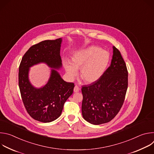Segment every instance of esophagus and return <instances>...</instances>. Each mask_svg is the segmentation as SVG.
<instances>
[{
  "label": "esophagus",
  "mask_w": 154,
  "mask_h": 154,
  "mask_svg": "<svg viewBox=\"0 0 154 154\" xmlns=\"http://www.w3.org/2000/svg\"><path fill=\"white\" fill-rule=\"evenodd\" d=\"M79 91H80L79 87L78 86L75 85V87H74V93H78V92H79Z\"/></svg>",
  "instance_id": "1"
}]
</instances>
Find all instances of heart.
<instances>
[{
	"mask_svg": "<svg viewBox=\"0 0 154 154\" xmlns=\"http://www.w3.org/2000/svg\"><path fill=\"white\" fill-rule=\"evenodd\" d=\"M72 63L66 61L64 68L69 79L72 80L77 75L86 83L97 82L104 74L109 61V53L91 46L76 52L72 57Z\"/></svg>",
	"mask_w": 154,
	"mask_h": 154,
	"instance_id": "b5f03b06",
	"label": "heart"
}]
</instances>
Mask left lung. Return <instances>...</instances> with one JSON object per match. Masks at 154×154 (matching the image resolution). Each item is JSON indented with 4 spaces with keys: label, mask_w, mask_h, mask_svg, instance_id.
I'll return each instance as SVG.
<instances>
[{
    "label": "left lung",
    "mask_w": 154,
    "mask_h": 154,
    "mask_svg": "<svg viewBox=\"0 0 154 154\" xmlns=\"http://www.w3.org/2000/svg\"><path fill=\"white\" fill-rule=\"evenodd\" d=\"M111 64L96 82L83 86V118L94 125L108 122L118 113L128 86V72L119 51L113 46Z\"/></svg>",
    "instance_id": "1"
}]
</instances>
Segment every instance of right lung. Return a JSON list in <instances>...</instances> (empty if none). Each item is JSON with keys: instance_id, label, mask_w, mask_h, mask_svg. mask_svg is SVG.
Listing matches in <instances>:
<instances>
[{"instance_id": "right-lung-1", "label": "right lung", "mask_w": 154, "mask_h": 154, "mask_svg": "<svg viewBox=\"0 0 154 154\" xmlns=\"http://www.w3.org/2000/svg\"><path fill=\"white\" fill-rule=\"evenodd\" d=\"M61 38L45 40L32 46L22 58L19 68V86L21 97L29 115L42 122H50L61 114L63 105L72 95L73 83L65 82L57 70L62 67L60 57ZM45 63L51 68L45 86L36 88L29 80V68Z\"/></svg>"}]
</instances>
